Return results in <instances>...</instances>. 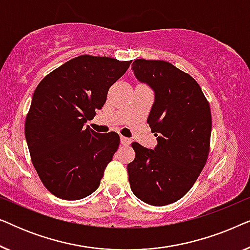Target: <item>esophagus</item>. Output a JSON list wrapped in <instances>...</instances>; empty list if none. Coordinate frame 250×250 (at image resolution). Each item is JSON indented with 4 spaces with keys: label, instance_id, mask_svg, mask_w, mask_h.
Instances as JSON below:
<instances>
[{
    "label": "esophagus",
    "instance_id": "1",
    "mask_svg": "<svg viewBox=\"0 0 250 250\" xmlns=\"http://www.w3.org/2000/svg\"><path fill=\"white\" fill-rule=\"evenodd\" d=\"M121 143L123 146H129L131 145V139L125 138V136H121Z\"/></svg>",
    "mask_w": 250,
    "mask_h": 250
}]
</instances>
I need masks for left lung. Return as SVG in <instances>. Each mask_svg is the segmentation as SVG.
Returning a JSON list of instances; mask_svg holds the SVG:
<instances>
[{"label":"left lung","mask_w":250,"mask_h":250,"mask_svg":"<svg viewBox=\"0 0 250 250\" xmlns=\"http://www.w3.org/2000/svg\"><path fill=\"white\" fill-rule=\"evenodd\" d=\"M136 80L155 92L148 123L157 146L132 143L135 158L127 165L132 192L143 203H175L196 182L207 162L211 115L199 84L189 74L163 60L136 59Z\"/></svg>","instance_id":"obj_1"}]
</instances>
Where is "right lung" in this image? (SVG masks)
Wrapping results in <instances>:
<instances>
[{"instance_id":"obj_1","label":"right lung","mask_w":250,"mask_h":250,"mask_svg":"<svg viewBox=\"0 0 250 250\" xmlns=\"http://www.w3.org/2000/svg\"><path fill=\"white\" fill-rule=\"evenodd\" d=\"M132 61L80 56L41 81L26 117L25 136L33 165L51 193L78 200L100 186L119 146L116 132H94L85 125L107 100Z\"/></svg>"}]
</instances>
